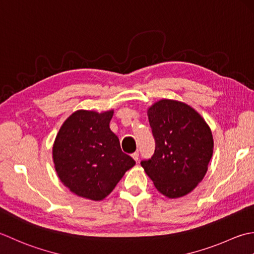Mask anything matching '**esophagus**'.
Segmentation results:
<instances>
[{
    "label": "esophagus",
    "instance_id": "34e87169",
    "mask_svg": "<svg viewBox=\"0 0 254 254\" xmlns=\"http://www.w3.org/2000/svg\"><path fill=\"white\" fill-rule=\"evenodd\" d=\"M131 157H132V159L134 160V161H138V159H139V152H138V151L133 152V153L131 154Z\"/></svg>",
    "mask_w": 254,
    "mask_h": 254
}]
</instances>
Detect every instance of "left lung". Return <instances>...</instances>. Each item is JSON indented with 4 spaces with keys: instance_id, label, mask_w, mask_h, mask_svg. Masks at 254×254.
Masks as SVG:
<instances>
[{
    "instance_id": "left-lung-1",
    "label": "left lung",
    "mask_w": 254,
    "mask_h": 254,
    "mask_svg": "<svg viewBox=\"0 0 254 254\" xmlns=\"http://www.w3.org/2000/svg\"><path fill=\"white\" fill-rule=\"evenodd\" d=\"M148 118L156 149L141 167L164 196L188 195L204 179L213 156L209 126L194 108L173 100L154 103Z\"/></svg>"
}]
</instances>
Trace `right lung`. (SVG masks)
Wrapping results in <instances>:
<instances>
[{
  "mask_svg": "<svg viewBox=\"0 0 254 254\" xmlns=\"http://www.w3.org/2000/svg\"><path fill=\"white\" fill-rule=\"evenodd\" d=\"M114 111L80 110L62 124L53 147L55 169L72 193L102 200L115 189L134 160L124 153L110 128Z\"/></svg>",
  "mask_w": 254,
  "mask_h": 254,
  "instance_id": "1",
  "label": "right lung"
}]
</instances>
